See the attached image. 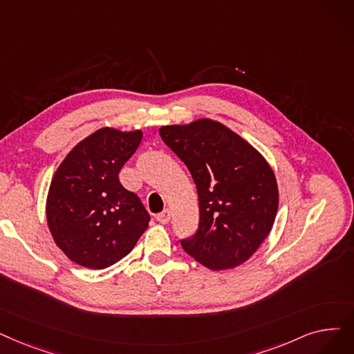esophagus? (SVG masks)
I'll return each instance as SVG.
<instances>
[{"instance_id": "obj_1", "label": "esophagus", "mask_w": 354, "mask_h": 354, "mask_svg": "<svg viewBox=\"0 0 354 354\" xmlns=\"http://www.w3.org/2000/svg\"><path fill=\"white\" fill-rule=\"evenodd\" d=\"M156 220L160 223V224H167L169 221H171V211H169L167 208L165 211H162L160 214H158Z\"/></svg>"}]
</instances>
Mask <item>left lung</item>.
Listing matches in <instances>:
<instances>
[{"mask_svg":"<svg viewBox=\"0 0 354 354\" xmlns=\"http://www.w3.org/2000/svg\"><path fill=\"white\" fill-rule=\"evenodd\" d=\"M198 191L196 233L183 250L211 270L243 265L269 236L279 205L273 169L249 142L211 118L159 129Z\"/></svg>","mask_w":354,"mask_h":354,"instance_id":"1","label":"left lung"}]
</instances>
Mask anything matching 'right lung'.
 <instances>
[{"instance_id":"add662e5","label":"right lung","mask_w":354,"mask_h":354,"mask_svg":"<svg viewBox=\"0 0 354 354\" xmlns=\"http://www.w3.org/2000/svg\"><path fill=\"white\" fill-rule=\"evenodd\" d=\"M142 137V130L102 127L76 145L56 169L46 218L56 245L76 265L110 268L147 230L150 217L140 198L118 180Z\"/></svg>"}]
</instances>
